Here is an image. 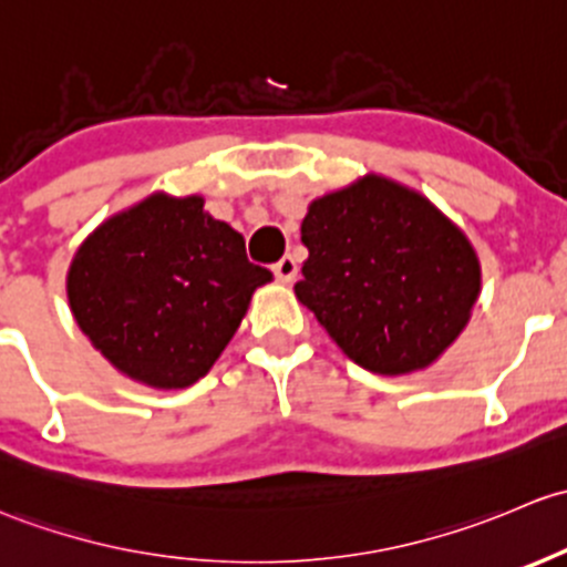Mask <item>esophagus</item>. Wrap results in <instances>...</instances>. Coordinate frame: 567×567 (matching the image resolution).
I'll return each mask as SVG.
<instances>
[{"label": "esophagus", "instance_id": "1", "mask_svg": "<svg viewBox=\"0 0 567 567\" xmlns=\"http://www.w3.org/2000/svg\"><path fill=\"white\" fill-rule=\"evenodd\" d=\"M272 272H276V278L281 284H291L295 281V276H297V261H295V256H284L281 261H276V265H272Z\"/></svg>", "mask_w": 567, "mask_h": 567}]
</instances>
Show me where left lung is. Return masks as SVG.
I'll return each instance as SVG.
<instances>
[{"label": "left lung", "mask_w": 567, "mask_h": 567, "mask_svg": "<svg viewBox=\"0 0 567 567\" xmlns=\"http://www.w3.org/2000/svg\"><path fill=\"white\" fill-rule=\"evenodd\" d=\"M295 295L341 352L382 377L423 371L461 336L481 295L470 237L417 190L365 174L313 198Z\"/></svg>", "instance_id": "obj_1"}]
</instances>
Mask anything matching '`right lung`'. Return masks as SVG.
I'll return each mask as SVG.
<instances>
[{
    "mask_svg": "<svg viewBox=\"0 0 567 567\" xmlns=\"http://www.w3.org/2000/svg\"><path fill=\"white\" fill-rule=\"evenodd\" d=\"M272 272L250 265L240 231L202 196L150 194L103 220L75 250V324L122 377L155 390L198 382L235 338Z\"/></svg>",
    "mask_w": 567,
    "mask_h": 567,
    "instance_id": "1",
    "label": "right lung"
}]
</instances>
